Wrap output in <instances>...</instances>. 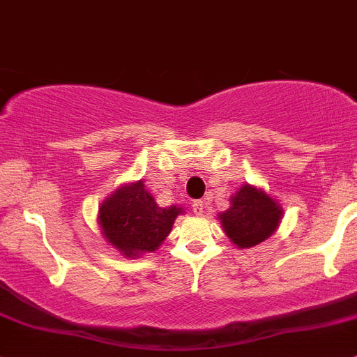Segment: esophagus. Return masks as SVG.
I'll return each mask as SVG.
<instances>
[{
	"label": "esophagus",
	"mask_w": 357,
	"mask_h": 357,
	"mask_svg": "<svg viewBox=\"0 0 357 357\" xmlns=\"http://www.w3.org/2000/svg\"><path fill=\"white\" fill-rule=\"evenodd\" d=\"M192 207H193V212H195L197 215H202V214H204L205 202H204V200H193Z\"/></svg>",
	"instance_id": "obj_1"
}]
</instances>
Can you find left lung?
I'll list each match as a JSON object with an SVG mask.
<instances>
[{
	"mask_svg": "<svg viewBox=\"0 0 357 357\" xmlns=\"http://www.w3.org/2000/svg\"><path fill=\"white\" fill-rule=\"evenodd\" d=\"M283 211L278 202L250 185H243L231 199V207L219 215L222 229L240 248L264 242L278 228Z\"/></svg>",
	"mask_w": 357,
	"mask_h": 357,
	"instance_id": "obj_1",
	"label": "left lung"
}]
</instances>
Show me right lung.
Wrapping results in <instances>:
<instances>
[{"mask_svg":"<svg viewBox=\"0 0 357 357\" xmlns=\"http://www.w3.org/2000/svg\"><path fill=\"white\" fill-rule=\"evenodd\" d=\"M181 207L162 208L142 181L124 186L100 207L98 222L105 238L126 257L153 252L171 233Z\"/></svg>","mask_w":357,"mask_h":357,"instance_id":"right-lung-1","label":"right lung"}]
</instances>
